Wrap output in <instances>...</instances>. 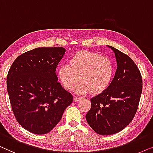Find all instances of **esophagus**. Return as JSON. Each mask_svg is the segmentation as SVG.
Masks as SVG:
<instances>
[{"label":"esophagus","mask_w":153,"mask_h":153,"mask_svg":"<svg viewBox=\"0 0 153 153\" xmlns=\"http://www.w3.org/2000/svg\"><path fill=\"white\" fill-rule=\"evenodd\" d=\"M82 97H79V96H75L74 100L75 102H77V101L79 100H80V99H82Z\"/></svg>","instance_id":"34e87169"}]
</instances>
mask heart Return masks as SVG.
<instances>
[{
    "label": "heart",
    "instance_id": "b5f03b06",
    "mask_svg": "<svg viewBox=\"0 0 153 153\" xmlns=\"http://www.w3.org/2000/svg\"><path fill=\"white\" fill-rule=\"evenodd\" d=\"M113 71L112 62L109 57L97 53L79 51L71 58L69 64L59 66L57 76L64 89H71L79 77L80 81L74 88L76 93L98 94L109 86Z\"/></svg>",
    "mask_w": 153,
    "mask_h": 153
}]
</instances>
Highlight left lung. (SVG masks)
Instances as JSON below:
<instances>
[{"mask_svg": "<svg viewBox=\"0 0 153 153\" xmlns=\"http://www.w3.org/2000/svg\"><path fill=\"white\" fill-rule=\"evenodd\" d=\"M117 68L110 85L91 99L86 115L90 127L101 135L120 132L130 123L137 112L142 91V77L136 64L128 55L112 46Z\"/></svg>", "mask_w": 153, "mask_h": 153, "instance_id": "8db88e82", "label": "left lung"}]
</instances>
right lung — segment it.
I'll return each instance as SVG.
<instances>
[{
  "instance_id": "add662e5",
  "label": "right lung",
  "mask_w": 153,
  "mask_h": 153,
  "mask_svg": "<svg viewBox=\"0 0 153 153\" xmlns=\"http://www.w3.org/2000/svg\"><path fill=\"white\" fill-rule=\"evenodd\" d=\"M62 47H41L19 55L7 77V89L19 123L36 134H46L61 120L73 96L58 82L56 68Z\"/></svg>"
}]
</instances>
